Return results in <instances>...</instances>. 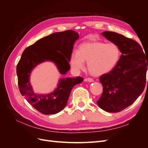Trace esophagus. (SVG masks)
Instances as JSON below:
<instances>
[{"mask_svg": "<svg viewBox=\"0 0 148 148\" xmlns=\"http://www.w3.org/2000/svg\"><path fill=\"white\" fill-rule=\"evenodd\" d=\"M85 81L86 82H94V79L91 78H88L85 79Z\"/></svg>", "mask_w": 148, "mask_h": 148, "instance_id": "34e87169", "label": "esophagus"}]
</instances>
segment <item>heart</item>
I'll return each mask as SVG.
<instances>
[{
    "label": "heart",
    "instance_id": "b5f03b06",
    "mask_svg": "<svg viewBox=\"0 0 148 148\" xmlns=\"http://www.w3.org/2000/svg\"><path fill=\"white\" fill-rule=\"evenodd\" d=\"M122 52L117 44L94 41L79 44L77 52L70 57V64L76 71L84 68V62H88V69L92 75L101 76L113 70L119 62Z\"/></svg>",
    "mask_w": 148,
    "mask_h": 148
}]
</instances>
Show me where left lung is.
Returning <instances> with one entry per match:
<instances>
[{
    "instance_id": "left-lung-1",
    "label": "left lung",
    "mask_w": 148,
    "mask_h": 148,
    "mask_svg": "<svg viewBox=\"0 0 148 148\" xmlns=\"http://www.w3.org/2000/svg\"><path fill=\"white\" fill-rule=\"evenodd\" d=\"M102 34L117 44L122 54L115 68L99 77L103 92L97 103L106 112H119L132 105L144 91L148 58L135 40L112 31Z\"/></svg>"
}]
</instances>
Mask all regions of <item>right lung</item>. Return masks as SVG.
<instances>
[{
  "label": "right lung",
  "mask_w": 148,
  "mask_h": 148,
  "mask_svg": "<svg viewBox=\"0 0 148 148\" xmlns=\"http://www.w3.org/2000/svg\"><path fill=\"white\" fill-rule=\"evenodd\" d=\"M78 38V33L73 30L53 33L26 48L22 53L16 66L19 90L26 101L42 114H56L63 109L71 89L82 83L83 78H62L54 91L41 95L33 91L29 82L31 71L38 64L51 60L56 64L61 74H65L70 69L69 62L73 44Z\"/></svg>",
  "instance_id": "1"
}]
</instances>
